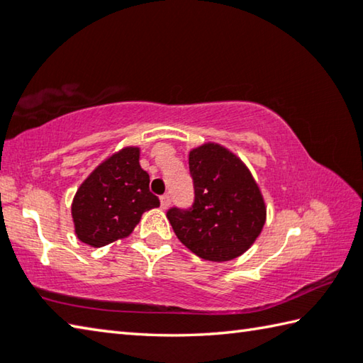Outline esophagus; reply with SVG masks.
<instances>
[{"label":"esophagus","mask_w":363,"mask_h":363,"mask_svg":"<svg viewBox=\"0 0 363 363\" xmlns=\"http://www.w3.org/2000/svg\"><path fill=\"white\" fill-rule=\"evenodd\" d=\"M160 204H162L163 209H167V208L169 206V204H171V196H169L168 194L162 195V196H160Z\"/></svg>","instance_id":"34e87169"}]
</instances>
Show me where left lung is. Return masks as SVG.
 I'll list each match as a JSON object with an SVG mask.
<instances>
[{
    "label": "left lung",
    "mask_w": 363,
    "mask_h": 363,
    "mask_svg": "<svg viewBox=\"0 0 363 363\" xmlns=\"http://www.w3.org/2000/svg\"><path fill=\"white\" fill-rule=\"evenodd\" d=\"M195 200L167 217L184 246L204 260L227 262L252 246L267 219L260 189L238 157L208 143L190 150Z\"/></svg>",
    "instance_id": "obj_1"
}]
</instances>
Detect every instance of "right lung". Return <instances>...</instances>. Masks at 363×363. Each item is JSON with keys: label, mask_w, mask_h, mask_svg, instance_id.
<instances>
[{"label": "right lung", "mask_w": 363, "mask_h": 363, "mask_svg": "<svg viewBox=\"0 0 363 363\" xmlns=\"http://www.w3.org/2000/svg\"><path fill=\"white\" fill-rule=\"evenodd\" d=\"M140 164V149L125 147L94 169L72 200L77 238L94 247L128 236L143 213L160 206Z\"/></svg>", "instance_id": "1"}]
</instances>
